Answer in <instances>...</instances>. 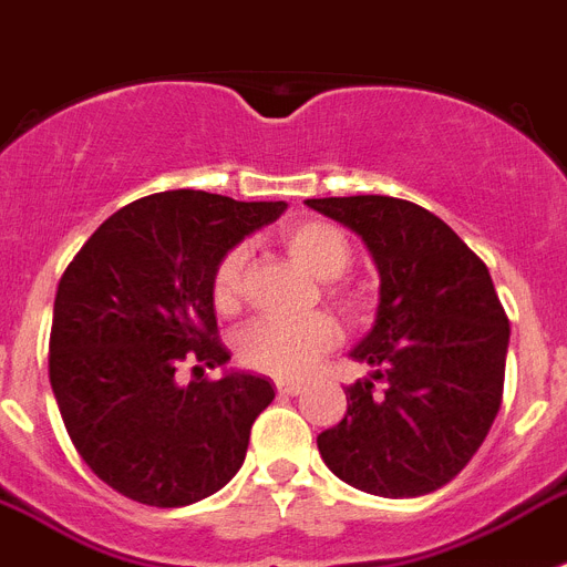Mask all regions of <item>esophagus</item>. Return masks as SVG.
<instances>
[{
    "mask_svg": "<svg viewBox=\"0 0 567 567\" xmlns=\"http://www.w3.org/2000/svg\"><path fill=\"white\" fill-rule=\"evenodd\" d=\"M302 389H306V386H302V383H297V380H279V383H276V392L291 394V398H293V394L302 392Z\"/></svg>",
    "mask_w": 567,
    "mask_h": 567,
    "instance_id": "obj_1",
    "label": "esophagus"
}]
</instances>
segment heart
I'll return each mask as SVG.
<instances>
[{
	"label": "heart",
	"instance_id": "obj_1",
	"mask_svg": "<svg viewBox=\"0 0 567 567\" xmlns=\"http://www.w3.org/2000/svg\"><path fill=\"white\" fill-rule=\"evenodd\" d=\"M285 250L297 265L313 274L317 279H337L346 274L351 261V241L340 227L308 218L288 225L279 233ZM247 268L245 247H233L221 256L213 270V302L218 311H236L241 297V279ZM334 297L342 306L354 311L363 297L349 288H334ZM340 340V328L328 313H311L306 320H276L259 317L239 334L241 363L276 378H299L306 374L326 351H331Z\"/></svg>",
	"mask_w": 567,
	"mask_h": 567
}]
</instances>
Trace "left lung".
I'll return each mask as SVG.
<instances>
[{
    "label": "left lung",
    "instance_id": "left-lung-1",
    "mask_svg": "<svg viewBox=\"0 0 567 567\" xmlns=\"http://www.w3.org/2000/svg\"><path fill=\"white\" fill-rule=\"evenodd\" d=\"M363 239L380 276L372 331L351 349L372 374L317 435L326 467L383 498L450 484L478 453L502 406L511 322L478 256L417 204L389 195L308 198Z\"/></svg>",
    "mask_w": 567,
    "mask_h": 567
}]
</instances>
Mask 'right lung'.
I'll list each match as a JSON object with an SVG mask.
<instances>
[{
  "label": "right lung",
  "mask_w": 567,
  "mask_h": 567,
  "mask_svg": "<svg viewBox=\"0 0 567 567\" xmlns=\"http://www.w3.org/2000/svg\"><path fill=\"white\" fill-rule=\"evenodd\" d=\"M285 202L169 189L109 216L60 279L49 346L56 406L100 482L150 507L213 496L245 464L250 426L274 401L265 374L178 383L184 360L227 365L213 270L282 216Z\"/></svg>",
  "instance_id": "1"
}]
</instances>
